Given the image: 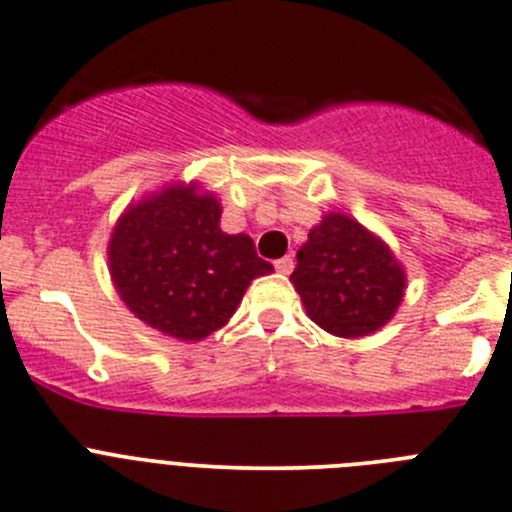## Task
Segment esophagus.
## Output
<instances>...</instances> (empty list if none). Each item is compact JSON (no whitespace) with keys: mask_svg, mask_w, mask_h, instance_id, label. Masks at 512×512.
I'll return each mask as SVG.
<instances>
[{"mask_svg":"<svg viewBox=\"0 0 512 512\" xmlns=\"http://www.w3.org/2000/svg\"><path fill=\"white\" fill-rule=\"evenodd\" d=\"M274 270H277L279 274H289L294 270V257L287 255V257H282V260H277L274 262Z\"/></svg>","mask_w":512,"mask_h":512,"instance_id":"esophagus-1","label":"esophagus"}]
</instances>
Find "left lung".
Returning a JSON list of instances; mask_svg holds the SVG:
<instances>
[{"instance_id": "1", "label": "left lung", "mask_w": 512, "mask_h": 512, "mask_svg": "<svg viewBox=\"0 0 512 512\" xmlns=\"http://www.w3.org/2000/svg\"><path fill=\"white\" fill-rule=\"evenodd\" d=\"M292 284L314 324L360 338L395 316L407 279L383 240L348 215L328 213L297 252Z\"/></svg>"}]
</instances>
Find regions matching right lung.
<instances>
[{
	"instance_id": "add662e5",
	"label": "right lung",
	"mask_w": 512,
	"mask_h": 512,
	"mask_svg": "<svg viewBox=\"0 0 512 512\" xmlns=\"http://www.w3.org/2000/svg\"><path fill=\"white\" fill-rule=\"evenodd\" d=\"M107 260L129 311L179 341L228 324L252 279L272 272L252 238L220 230V203L196 184L166 186L129 206Z\"/></svg>"
}]
</instances>
